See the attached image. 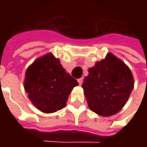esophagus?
Segmentation results:
<instances>
[{
  "mask_svg": "<svg viewBox=\"0 0 147 147\" xmlns=\"http://www.w3.org/2000/svg\"><path fill=\"white\" fill-rule=\"evenodd\" d=\"M78 83H79V85H82V82H83V78H78Z\"/></svg>",
  "mask_w": 147,
  "mask_h": 147,
  "instance_id": "1",
  "label": "esophagus"
}]
</instances>
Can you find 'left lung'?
<instances>
[{
    "instance_id": "8db88e82",
    "label": "left lung",
    "mask_w": 147,
    "mask_h": 147,
    "mask_svg": "<svg viewBox=\"0 0 147 147\" xmlns=\"http://www.w3.org/2000/svg\"><path fill=\"white\" fill-rule=\"evenodd\" d=\"M82 88L89 108L101 116L118 113L126 104L134 85L129 68L109 53L88 69Z\"/></svg>"
}]
</instances>
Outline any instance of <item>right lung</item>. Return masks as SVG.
I'll list each match as a JSON object with an SVG mask.
<instances>
[{
    "instance_id": "obj_1",
    "label": "right lung",
    "mask_w": 147,
    "mask_h": 147,
    "mask_svg": "<svg viewBox=\"0 0 147 147\" xmlns=\"http://www.w3.org/2000/svg\"><path fill=\"white\" fill-rule=\"evenodd\" d=\"M78 85L51 54L37 59L25 74L24 88L32 104L45 113L65 107L71 90Z\"/></svg>"
}]
</instances>
